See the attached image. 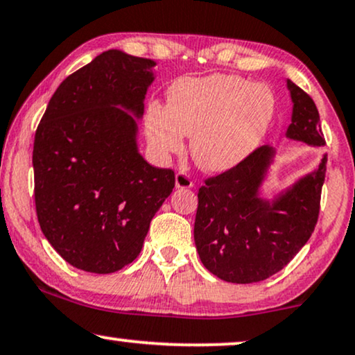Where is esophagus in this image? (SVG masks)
<instances>
[{
    "mask_svg": "<svg viewBox=\"0 0 355 355\" xmlns=\"http://www.w3.org/2000/svg\"><path fill=\"white\" fill-rule=\"evenodd\" d=\"M175 187L180 188V189L193 188V180H191V177L188 175V173L178 172L175 175Z\"/></svg>",
    "mask_w": 355,
    "mask_h": 355,
    "instance_id": "34e87169",
    "label": "esophagus"
}]
</instances>
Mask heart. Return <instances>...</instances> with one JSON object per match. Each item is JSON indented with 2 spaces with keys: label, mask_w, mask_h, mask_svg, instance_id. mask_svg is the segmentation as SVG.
Wrapping results in <instances>:
<instances>
[{
  "label": "heart",
  "mask_w": 355,
  "mask_h": 355,
  "mask_svg": "<svg viewBox=\"0 0 355 355\" xmlns=\"http://www.w3.org/2000/svg\"><path fill=\"white\" fill-rule=\"evenodd\" d=\"M277 112V98L266 83L234 73L183 78L172 85L168 106L154 101L144 130L161 157L180 154L184 135L191 138L194 162L202 171L223 173L256 151Z\"/></svg>",
  "instance_id": "1"
}]
</instances>
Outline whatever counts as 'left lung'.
I'll return each mask as SVG.
<instances>
[{
  "label": "left lung",
  "mask_w": 355,
  "mask_h": 355,
  "mask_svg": "<svg viewBox=\"0 0 355 355\" xmlns=\"http://www.w3.org/2000/svg\"><path fill=\"white\" fill-rule=\"evenodd\" d=\"M293 116L286 138L323 146L320 116L309 94L286 80ZM275 149L261 146L199 188L194 243L204 267L223 282L256 283L286 267L309 241L320 212L327 156L272 201L261 198Z\"/></svg>",
  "instance_id": "obj_1"
}]
</instances>
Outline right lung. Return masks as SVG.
<instances>
[{
	"label": "right lung",
	"instance_id": "add662e5",
	"mask_svg": "<svg viewBox=\"0 0 355 355\" xmlns=\"http://www.w3.org/2000/svg\"><path fill=\"white\" fill-rule=\"evenodd\" d=\"M154 66L119 49L101 53L59 85L35 133L40 227L80 270L112 273L132 263L175 187L172 168L138 151L137 119Z\"/></svg>",
	"mask_w": 355,
	"mask_h": 355
}]
</instances>
